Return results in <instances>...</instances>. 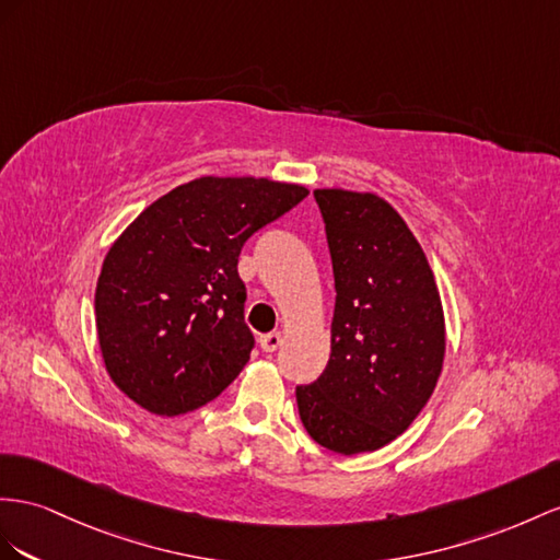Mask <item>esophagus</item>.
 Segmentation results:
<instances>
[{
	"label": "esophagus",
	"mask_w": 560,
	"mask_h": 560,
	"mask_svg": "<svg viewBox=\"0 0 560 560\" xmlns=\"http://www.w3.org/2000/svg\"><path fill=\"white\" fill-rule=\"evenodd\" d=\"M279 346H281V334H265V336H260V348L265 350V352H275V350H279Z\"/></svg>",
	"instance_id": "1"
}]
</instances>
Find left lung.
I'll return each mask as SVG.
<instances>
[{"label":"left lung","instance_id":"8db88e82","mask_svg":"<svg viewBox=\"0 0 560 560\" xmlns=\"http://www.w3.org/2000/svg\"><path fill=\"white\" fill-rule=\"evenodd\" d=\"M336 281L331 354L298 385L300 421L338 454L374 452L419 417L444 360V317L425 255L374 194L317 189Z\"/></svg>","mask_w":560,"mask_h":560}]
</instances>
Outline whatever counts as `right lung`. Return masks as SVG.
<instances>
[{"mask_svg":"<svg viewBox=\"0 0 560 560\" xmlns=\"http://www.w3.org/2000/svg\"><path fill=\"white\" fill-rule=\"evenodd\" d=\"M307 196L255 177H200L125 229L98 275V348L118 388L158 417L212 402L250 360L238 255Z\"/></svg>","mask_w":560,"mask_h":560,"instance_id":"add662e5","label":"right lung"}]
</instances>
